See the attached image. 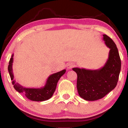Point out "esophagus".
I'll return each instance as SVG.
<instances>
[{
    "label": "esophagus",
    "instance_id": "esophagus-1",
    "mask_svg": "<svg viewBox=\"0 0 128 128\" xmlns=\"http://www.w3.org/2000/svg\"><path fill=\"white\" fill-rule=\"evenodd\" d=\"M74 64H73V63H71V62H69V63H68L67 64V65H66V68H68V69H71V68H72L73 67H74Z\"/></svg>",
    "mask_w": 128,
    "mask_h": 128
}]
</instances>
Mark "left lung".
Listing matches in <instances>:
<instances>
[{
  "label": "left lung",
  "instance_id": "8db88e82",
  "mask_svg": "<svg viewBox=\"0 0 128 128\" xmlns=\"http://www.w3.org/2000/svg\"><path fill=\"white\" fill-rule=\"evenodd\" d=\"M103 40L110 49L107 62L96 70L73 68L77 74V88L80 97L94 101L103 98L118 84L121 70V60L116 45L111 38L103 34Z\"/></svg>",
  "mask_w": 128,
  "mask_h": 128
}]
</instances>
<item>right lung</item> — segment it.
Returning <instances> with one entry per match:
<instances>
[{
    "label": "right lung",
    "instance_id": "obj_1",
    "mask_svg": "<svg viewBox=\"0 0 128 128\" xmlns=\"http://www.w3.org/2000/svg\"><path fill=\"white\" fill-rule=\"evenodd\" d=\"M13 62L14 54H12L10 59L8 70L14 89L18 92L23 93L28 99L33 101L42 102L50 99L56 90L58 81L66 72V69H63L59 72L51 74L48 77L46 84L43 87L40 88H26L21 86L18 82H16V80L14 79V75L12 69Z\"/></svg>",
    "mask_w": 128,
    "mask_h": 128
}]
</instances>
